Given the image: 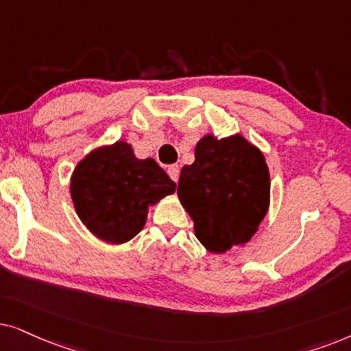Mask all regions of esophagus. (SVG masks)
<instances>
[{
	"mask_svg": "<svg viewBox=\"0 0 351 351\" xmlns=\"http://www.w3.org/2000/svg\"><path fill=\"white\" fill-rule=\"evenodd\" d=\"M167 171H168V175H170V178L176 183V181H178V178H180V167L178 165H170V167H168Z\"/></svg>",
	"mask_w": 351,
	"mask_h": 351,
	"instance_id": "esophagus-1",
	"label": "esophagus"
}]
</instances>
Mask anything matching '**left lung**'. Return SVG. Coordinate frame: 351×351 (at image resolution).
Here are the masks:
<instances>
[{
    "mask_svg": "<svg viewBox=\"0 0 351 351\" xmlns=\"http://www.w3.org/2000/svg\"><path fill=\"white\" fill-rule=\"evenodd\" d=\"M178 197L194 221L195 237L215 254L244 244L269 205V171L263 154L241 134L204 136L193 165H184Z\"/></svg>",
    "mask_w": 351,
    "mask_h": 351,
    "instance_id": "obj_1",
    "label": "left lung"
}]
</instances>
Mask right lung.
<instances>
[{"label":"right lung","mask_w":351,"mask_h":351,"mask_svg":"<svg viewBox=\"0 0 351 351\" xmlns=\"http://www.w3.org/2000/svg\"><path fill=\"white\" fill-rule=\"evenodd\" d=\"M175 189L176 183L154 158L139 160L123 141L88 154L75 168L70 184L83 224L110 244L133 239L146 224L149 205Z\"/></svg>","instance_id":"add662e5"}]
</instances>
